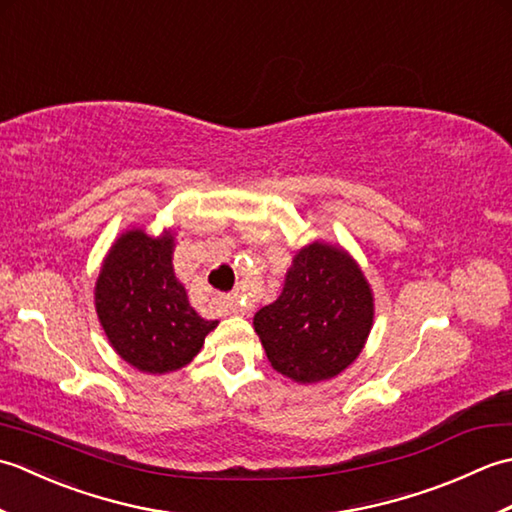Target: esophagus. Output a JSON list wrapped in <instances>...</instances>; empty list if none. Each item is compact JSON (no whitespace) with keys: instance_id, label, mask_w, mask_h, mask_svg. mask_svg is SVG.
<instances>
[{"instance_id":"34e87169","label":"esophagus","mask_w":512,"mask_h":512,"mask_svg":"<svg viewBox=\"0 0 512 512\" xmlns=\"http://www.w3.org/2000/svg\"><path fill=\"white\" fill-rule=\"evenodd\" d=\"M222 306L231 314H244L246 312V308L242 306V303H239L237 297H224L222 299Z\"/></svg>"}]
</instances>
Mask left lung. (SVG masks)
Returning <instances> with one entry per match:
<instances>
[{
	"mask_svg": "<svg viewBox=\"0 0 512 512\" xmlns=\"http://www.w3.org/2000/svg\"><path fill=\"white\" fill-rule=\"evenodd\" d=\"M372 325V286L356 259L328 242H312L292 257L281 295L253 319L270 365L299 385L350 367Z\"/></svg>",
	"mask_w": 512,
	"mask_h": 512,
	"instance_id": "obj_1",
	"label": "left lung"
}]
</instances>
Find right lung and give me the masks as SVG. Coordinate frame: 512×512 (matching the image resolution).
<instances>
[{"instance_id":"1","label":"right lung","mask_w":512,"mask_h":512,"mask_svg":"<svg viewBox=\"0 0 512 512\" xmlns=\"http://www.w3.org/2000/svg\"><path fill=\"white\" fill-rule=\"evenodd\" d=\"M176 233L132 226L114 239L94 286V308L114 352L143 374L189 365L217 321L191 308L173 273Z\"/></svg>"}]
</instances>
